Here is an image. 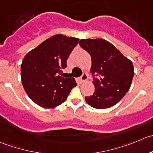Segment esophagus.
I'll return each mask as SVG.
<instances>
[{
	"label": "esophagus",
	"mask_w": 153,
	"mask_h": 153,
	"mask_svg": "<svg viewBox=\"0 0 153 153\" xmlns=\"http://www.w3.org/2000/svg\"><path fill=\"white\" fill-rule=\"evenodd\" d=\"M87 79H88V75L86 74H83L82 76L80 77V79H79L80 82H81L82 83L86 82V81H87Z\"/></svg>",
	"instance_id": "1"
}]
</instances>
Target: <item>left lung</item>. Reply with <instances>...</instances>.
Instances as JSON below:
<instances>
[{"mask_svg": "<svg viewBox=\"0 0 153 153\" xmlns=\"http://www.w3.org/2000/svg\"><path fill=\"white\" fill-rule=\"evenodd\" d=\"M79 45L91 58V73L99 74L94 79V93L85 99L89 105L98 109L110 108L124 97L131 86L134 67L131 60L109 42L102 39H81Z\"/></svg>", "mask_w": 153, "mask_h": 153, "instance_id": "1", "label": "left lung"}]
</instances>
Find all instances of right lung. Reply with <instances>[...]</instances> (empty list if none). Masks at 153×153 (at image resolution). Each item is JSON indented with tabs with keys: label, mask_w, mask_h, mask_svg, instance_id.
<instances>
[{
	"label": "right lung",
	"mask_w": 153,
	"mask_h": 153,
	"mask_svg": "<svg viewBox=\"0 0 153 153\" xmlns=\"http://www.w3.org/2000/svg\"><path fill=\"white\" fill-rule=\"evenodd\" d=\"M79 39L56 34L30 51L21 65L22 85L29 97L43 108L64 102L76 85L74 78L59 76Z\"/></svg>",
	"instance_id": "right-lung-1"
}]
</instances>
